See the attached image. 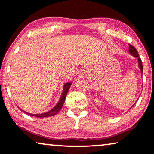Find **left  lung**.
I'll use <instances>...</instances> for the list:
<instances>
[{"label":"left lung","instance_id":"8db88e82","mask_svg":"<svg viewBox=\"0 0 154 154\" xmlns=\"http://www.w3.org/2000/svg\"><path fill=\"white\" fill-rule=\"evenodd\" d=\"M129 52L131 53V54L133 55V56H135L136 58H137V59H138V64H139V67H140V70H141V72L142 73L143 66H142V60H141V58L139 57V54H138V52H137V49H136L135 47H133V45H129Z\"/></svg>","mask_w":154,"mask_h":154}]
</instances>
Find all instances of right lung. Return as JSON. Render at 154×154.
Returning <instances> with one entry per match:
<instances>
[{
	"mask_svg": "<svg viewBox=\"0 0 154 154\" xmlns=\"http://www.w3.org/2000/svg\"><path fill=\"white\" fill-rule=\"evenodd\" d=\"M71 84L72 83L71 82H69V83H66L64 84V87H63V93L61 94V96H60V100L58 102L57 105H56L52 109H51L50 111L47 112H45V113H42V114H30V113H27V112H26L25 111H22L23 112H25L26 114H29V115L31 116H35V117H38V118H41V117H47V116H54L55 115L58 113V112L60 111V109H61V108L63 107V105L64 104V102H65V100H66V95L68 94V91L69 90V88H70Z\"/></svg>",
	"mask_w": 154,
	"mask_h": 154,
	"instance_id": "obj_1",
	"label": "right lung"
}]
</instances>
